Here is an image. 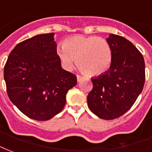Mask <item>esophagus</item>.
Wrapping results in <instances>:
<instances>
[{
    "label": "esophagus",
    "instance_id": "34e87169",
    "mask_svg": "<svg viewBox=\"0 0 152 152\" xmlns=\"http://www.w3.org/2000/svg\"><path fill=\"white\" fill-rule=\"evenodd\" d=\"M83 79V77H82V76H80V75H77V81L78 82V83L81 82Z\"/></svg>",
    "mask_w": 152,
    "mask_h": 152
}]
</instances>
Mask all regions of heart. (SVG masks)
Returning a JSON list of instances; mask_svg holds the SVG:
<instances>
[{"label":"heart","mask_w":152,"mask_h":152,"mask_svg":"<svg viewBox=\"0 0 152 152\" xmlns=\"http://www.w3.org/2000/svg\"><path fill=\"white\" fill-rule=\"evenodd\" d=\"M61 65L70 69L77 61L82 70L90 75L107 72L113 61L112 48L107 39L96 36L76 35L67 38L56 50Z\"/></svg>","instance_id":"b5f03b06"}]
</instances>
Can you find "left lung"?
Masks as SVG:
<instances>
[{"instance_id": "left-lung-1", "label": "left lung", "mask_w": 152, "mask_h": 152, "mask_svg": "<svg viewBox=\"0 0 152 152\" xmlns=\"http://www.w3.org/2000/svg\"><path fill=\"white\" fill-rule=\"evenodd\" d=\"M107 40L112 48V64L107 72L91 78L87 104L98 117L110 120L130 110L141 94L145 63L142 53L125 37L110 34Z\"/></svg>"}]
</instances>
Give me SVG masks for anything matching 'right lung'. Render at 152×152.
<instances>
[{"instance_id":"right-lung-1","label":"right lung","mask_w":152,"mask_h":152,"mask_svg":"<svg viewBox=\"0 0 152 152\" xmlns=\"http://www.w3.org/2000/svg\"><path fill=\"white\" fill-rule=\"evenodd\" d=\"M54 34H39L11 51L4 68L7 93L18 109L35 120L45 121L62 110L76 75L61 68Z\"/></svg>"}]
</instances>
